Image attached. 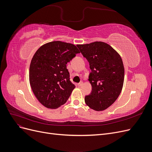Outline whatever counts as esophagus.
I'll use <instances>...</instances> for the list:
<instances>
[{
  "mask_svg": "<svg viewBox=\"0 0 152 152\" xmlns=\"http://www.w3.org/2000/svg\"><path fill=\"white\" fill-rule=\"evenodd\" d=\"M82 85H83V82H79V84H78V86H79V87H81Z\"/></svg>",
  "mask_w": 152,
  "mask_h": 152,
  "instance_id": "34e87169",
  "label": "esophagus"
}]
</instances>
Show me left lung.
<instances>
[{
	"label": "left lung",
	"mask_w": 152,
	"mask_h": 152,
	"mask_svg": "<svg viewBox=\"0 0 152 152\" xmlns=\"http://www.w3.org/2000/svg\"><path fill=\"white\" fill-rule=\"evenodd\" d=\"M77 46L89 63L91 70L89 80L92 91L85 96V102L93 110L102 111L115 102L121 93L124 80L122 58L115 50L103 42Z\"/></svg>",
	"instance_id": "1"
}]
</instances>
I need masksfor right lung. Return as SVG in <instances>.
I'll use <instances>...</instances> for the list:
<instances>
[{
  "label": "right lung",
  "instance_id": "1",
  "mask_svg": "<svg viewBox=\"0 0 152 152\" xmlns=\"http://www.w3.org/2000/svg\"><path fill=\"white\" fill-rule=\"evenodd\" d=\"M79 53L75 45L53 41L35 53L30 66V84L44 107L55 109L66 102L75 87L70 81L66 64Z\"/></svg>",
  "mask_w": 152,
  "mask_h": 152
}]
</instances>
